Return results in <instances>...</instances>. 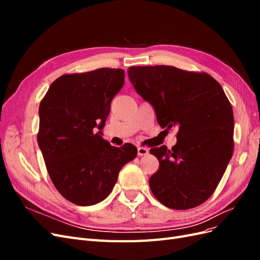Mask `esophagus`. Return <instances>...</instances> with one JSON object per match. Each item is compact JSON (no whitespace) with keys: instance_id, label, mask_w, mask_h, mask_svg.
Masks as SVG:
<instances>
[{"instance_id":"esophagus-1","label":"esophagus","mask_w":260,"mask_h":260,"mask_svg":"<svg viewBox=\"0 0 260 260\" xmlns=\"http://www.w3.org/2000/svg\"><path fill=\"white\" fill-rule=\"evenodd\" d=\"M148 148L146 147H142V146H139L138 147V155L139 156H145L148 154Z\"/></svg>"}]
</instances>
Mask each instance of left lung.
I'll return each instance as SVG.
<instances>
[{"label": "left lung", "instance_id": "8db88e82", "mask_svg": "<svg viewBox=\"0 0 260 260\" xmlns=\"http://www.w3.org/2000/svg\"><path fill=\"white\" fill-rule=\"evenodd\" d=\"M128 75L160 127L179 129L171 149L149 151L159 161L149 179L154 196L172 209L201 205L216 190L233 154V111L222 86L208 74L174 66H133Z\"/></svg>", "mask_w": 260, "mask_h": 260}]
</instances>
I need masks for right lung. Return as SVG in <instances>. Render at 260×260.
<instances>
[{
    "label": "right lung",
    "instance_id": "obj_1",
    "mask_svg": "<svg viewBox=\"0 0 260 260\" xmlns=\"http://www.w3.org/2000/svg\"><path fill=\"white\" fill-rule=\"evenodd\" d=\"M123 83L120 68L64 75L40 103L39 147L54 186L76 205L105 200L120 169L138 154L135 145L112 146L102 137L112 100Z\"/></svg>",
    "mask_w": 260,
    "mask_h": 260
}]
</instances>
